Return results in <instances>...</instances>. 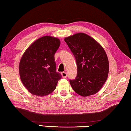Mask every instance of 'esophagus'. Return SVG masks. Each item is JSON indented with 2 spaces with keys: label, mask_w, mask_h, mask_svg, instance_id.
Segmentation results:
<instances>
[{
  "label": "esophagus",
  "mask_w": 131,
  "mask_h": 131,
  "mask_svg": "<svg viewBox=\"0 0 131 131\" xmlns=\"http://www.w3.org/2000/svg\"><path fill=\"white\" fill-rule=\"evenodd\" d=\"M61 74H62V78H66V77L68 76V74H67V73H66V72H62V73H61Z\"/></svg>",
  "instance_id": "34e87169"
}]
</instances>
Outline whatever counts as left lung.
<instances>
[{
    "mask_svg": "<svg viewBox=\"0 0 131 131\" xmlns=\"http://www.w3.org/2000/svg\"><path fill=\"white\" fill-rule=\"evenodd\" d=\"M77 64L75 79L70 80L72 89L82 96L94 94L107 79L109 62L103 48L84 33H77L65 38Z\"/></svg>",
    "mask_w": 131,
    "mask_h": 131,
    "instance_id": "left-lung-1",
    "label": "left lung"
}]
</instances>
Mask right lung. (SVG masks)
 I'll return each mask as SVG.
<instances>
[{
    "label": "right lung",
    "instance_id": "1",
    "mask_svg": "<svg viewBox=\"0 0 131 131\" xmlns=\"http://www.w3.org/2000/svg\"><path fill=\"white\" fill-rule=\"evenodd\" d=\"M60 43L57 38L43 36L34 41L23 55L18 67L20 79L32 94L48 95L61 79V74L56 70L54 57Z\"/></svg>",
    "mask_w": 131,
    "mask_h": 131
}]
</instances>
